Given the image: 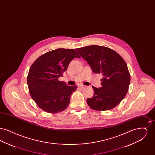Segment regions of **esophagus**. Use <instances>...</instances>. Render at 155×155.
Here are the masks:
<instances>
[{"instance_id": "obj_1", "label": "esophagus", "mask_w": 155, "mask_h": 155, "mask_svg": "<svg viewBox=\"0 0 155 155\" xmlns=\"http://www.w3.org/2000/svg\"><path fill=\"white\" fill-rule=\"evenodd\" d=\"M87 87H86V86H84V85H81L80 86V88L81 89H85Z\"/></svg>"}]
</instances>
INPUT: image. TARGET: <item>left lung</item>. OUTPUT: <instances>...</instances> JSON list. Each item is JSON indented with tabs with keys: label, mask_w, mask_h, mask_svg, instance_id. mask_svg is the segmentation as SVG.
<instances>
[{
	"label": "left lung",
	"mask_w": 155,
	"mask_h": 155,
	"mask_svg": "<svg viewBox=\"0 0 155 155\" xmlns=\"http://www.w3.org/2000/svg\"><path fill=\"white\" fill-rule=\"evenodd\" d=\"M87 60L92 71L102 74V87H92L94 96L88 98L89 106L95 110H110L125 97L130 83V74L124 60L113 49L91 45L76 49Z\"/></svg>",
	"instance_id": "8db88e82"
}]
</instances>
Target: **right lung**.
<instances>
[{
  "label": "right lung",
  "mask_w": 155,
  "mask_h": 155,
  "mask_svg": "<svg viewBox=\"0 0 155 155\" xmlns=\"http://www.w3.org/2000/svg\"><path fill=\"white\" fill-rule=\"evenodd\" d=\"M80 58L73 49L59 48L39 57L30 67L27 84L30 95L42 110L57 113L68 107L77 86L59 81L73 59Z\"/></svg>",
  "instance_id": "obj_1"
}]
</instances>
